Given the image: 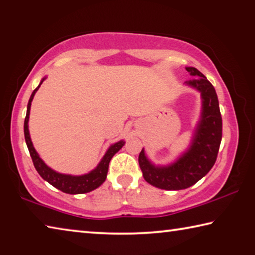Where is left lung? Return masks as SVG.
<instances>
[{
  "mask_svg": "<svg viewBox=\"0 0 255 255\" xmlns=\"http://www.w3.org/2000/svg\"><path fill=\"white\" fill-rule=\"evenodd\" d=\"M185 70L191 76L187 85L201 93L202 110L191 145L174 163L155 166L146 157L144 148L138 156L144 179L154 187L164 190H182L191 187L208 173L217 158L222 141V115L213 84L195 67Z\"/></svg>",
  "mask_w": 255,
  "mask_h": 255,
  "instance_id": "8db88e82",
  "label": "left lung"
}]
</instances>
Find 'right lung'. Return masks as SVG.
<instances>
[{"mask_svg": "<svg viewBox=\"0 0 255 255\" xmlns=\"http://www.w3.org/2000/svg\"><path fill=\"white\" fill-rule=\"evenodd\" d=\"M45 79H42L40 84L33 90L31 97L29 99L28 107H27V115H25V119H24V138H25V143H27V146H28L30 156L32 158L33 165L36 167L37 172L40 174L42 179L46 180L47 182L50 183L53 187L60 190V191L70 193V195H80V193H86V192L92 191V190L100 187V185L106 181L110 159L120 148L123 147L125 145V141L120 140L118 143L111 145L106 152L105 156L102 157L101 162L98 164V166L91 172H89L88 174H84V175L62 174L54 171L53 169H50L49 166H47L45 162L40 158V156L38 155L36 149L33 147L31 138H30L29 128H28L31 101L34 97V94H36V92L38 91V89L40 88V85L42 84V82L45 81Z\"/></svg>", "mask_w": 255, "mask_h": 255, "instance_id": "add662e5", "label": "right lung"}]
</instances>
